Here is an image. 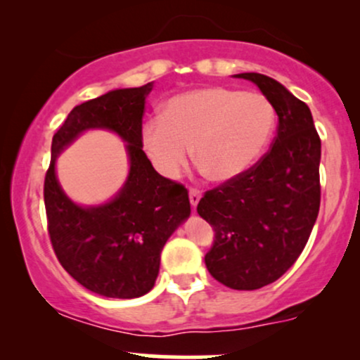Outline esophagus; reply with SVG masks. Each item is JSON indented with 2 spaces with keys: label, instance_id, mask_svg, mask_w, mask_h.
Masks as SVG:
<instances>
[{
  "label": "esophagus",
  "instance_id": "34e87169",
  "mask_svg": "<svg viewBox=\"0 0 360 360\" xmlns=\"http://www.w3.org/2000/svg\"><path fill=\"white\" fill-rule=\"evenodd\" d=\"M200 200H201L200 189H194V188L189 189V203H191L193 208H196L198 203H200Z\"/></svg>",
  "mask_w": 360,
  "mask_h": 360
}]
</instances>
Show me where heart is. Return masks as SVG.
Instances as JSON below:
<instances>
[{
    "label": "heart",
    "mask_w": 360,
    "mask_h": 360,
    "mask_svg": "<svg viewBox=\"0 0 360 360\" xmlns=\"http://www.w3.org/2000/svg\"><path fill=\"white\" fill-rule=\"evenodd\" d=\"M274 128L276 110L264 94L210 86L171 98L160 118L143 123L142 143L164 176H179L193 147L206 176L225 183L257 162Z\"/></svg>",
    "instance_id": "b5f03b06"
}]
</instances>
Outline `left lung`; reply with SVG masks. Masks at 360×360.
<instances>
[{"mask_svg":"<svg viewBox=\"0 0 360 360\" xmlns=\"http://www.w3.org/2000/svg\"><path fill=\"white\" fill-rule=\"evenodd\" d=\"M237 77L272 103L278 134L249 171L206 191L198 213L214 230L210 274L252 291L278 281L307 245L320 210L321 142L311 111L281 82L257 72Z\"/></svg>","mask_w":360,"mask_h":360,"instance_id":"8db88e82","label":"left lung"}]
</instances>
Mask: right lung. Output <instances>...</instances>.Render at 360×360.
<instances>
[{
	"label": "right lung",
	"instance_id": "1",
	"mask_svg": "<svg viewBox=\"0 0 360 360\" xmlns=\"http://www.w3.org/2000/svg\"><path fill=\"white\" fill-rule=\"evenodd\" d=\"M152 86L115 89L77 105L52 139L44 201L53 252L81 286L106 298L130 300L150 291L160 252L191 213L188 189L160 176L142 150V117ZM89 127H106L126 140L131 172L110 204L84 209L61 191L55 159Z\"/></svg>",
	"mask_w": 360,
	"mask_h": 360
}]
</instances>
